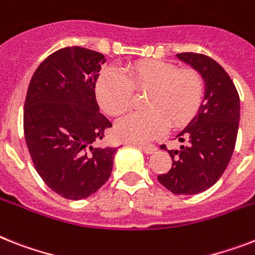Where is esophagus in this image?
I'll list each match as a JSON object with an SVG mask.
<instances>
[{"label": "esophagus", "instance_id": "esophagus-1", "mask_svg": "<svg viewBox=\"0 0 255 255\" xmlns=\"http://www.w3.org/2000/svg\"><path fill=\"white\" fill-rule=\"evenodd\" d=\"M138 149H141L142 152L146 153V154H152L157 150V148L154 145H141V144H134Z\"/></svg>", "mask_w": 255, "mask_h": 255}]
</instances>
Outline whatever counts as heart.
<instances>
[{
  "mask_svg": "<svg viewBox=\"0 0 255 255\" xmlns=\"http://www.w3.org/2000/svg\"><path fill=\"white\" fill-rule=\"evenodd\" d=\"M133 92H146L142 109L117 123L122 140L148 142L162 136L170 127H182L195 117L202 103L204 85L194 69L178 70L174 64L146 60L107 69L97 80L95 97L101 109L121 117L132 105Z\"/></svg>",
  "mask_w": 255,
  "mask_h": 255,
  "instance_id": "heart-1",
  "label": "heart"
}]
</instances>
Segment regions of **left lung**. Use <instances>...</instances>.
I'll return each mask as SVG.
<instances>
[{
  "instance_id": "obj_1",
  "label": "left lung",
  "mask_w": 255,
  "mask_h": 255,
  "mask_svg": "<svg viewBox=\"0 0 255 255\" xmlns=\"http://www.w3.org/2000/svg\"><path fill=\"white\" fill-rule=\"evenodd\" d=\"M177 57L204 81V97L198 114L177 134L179 150H167L173 166L158 175L161 185L177 195H195L214 186L233 154L239 131L240 97L220 64L202 53L183 52Z\"/></svg>"
}]
</instances>
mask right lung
<instances>
[{
    "instance_id": "obj_1",
    "label": "right lung",
    "mask_w": 255,
    "mask_h": 255,
    "mask_svg": "<svg viewBox=\"0 0 255 255\" xmlns=\"http://www.w3.org/2000/svg\"><path fill=\"white\" fill-rule=\"evenodd\" d=\"M102 53L67 47L49 55L27 89L23 129L40 178L65 199L93 195L111 175L118 148H99L113 127L95 99Z\"/></svg>"
}]
</instances>
